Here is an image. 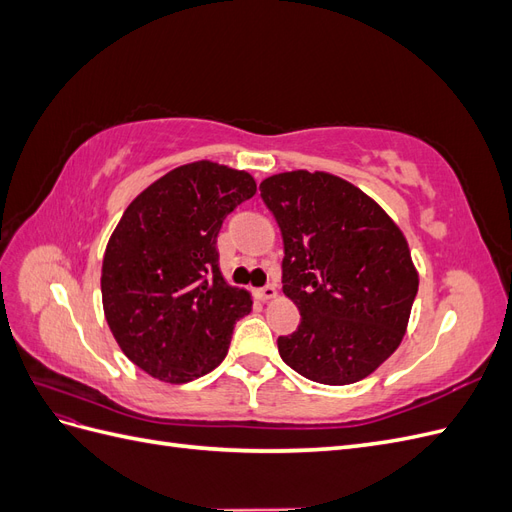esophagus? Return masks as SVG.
I'll return each mask as SVG.
<instances>
[{
	"label": "esophagus",
	"instance_id": "esophagus-1",
	"mask_svg": "<svg viewBox=\"0 0 512 512\" xmlns=\"http://www.w3.org/2000/svg\"><path fill=\"white\" fill-rule=\"evenodd\" d=\"M258 297H260L262 301H269V299H275V297H277V288H275L273 284H267V286H262V288H258Z\"/></svg>",
	"mask_w": 512,
	"mask_h": 512
}]
</instances>
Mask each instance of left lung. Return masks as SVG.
Instances as JSON below:
<instances>
[{"label": "left lung", "instance_id": "left-lung-1", "mask_svg": "<svg viewBox=\"0 0 512 512\" xmlns=\"http://www.w3.org/2000/svg\"><path fill=\"white\" fill-rule=\"evenodd\" d=\"M260 196L282 230V288L301 312L282 361L320 384L367 378L401 344L418 292L410 247L365 192L327 173L273 175Z\"/></svg>", "mask_w": 512, "mask_h": 512}]
</instances>
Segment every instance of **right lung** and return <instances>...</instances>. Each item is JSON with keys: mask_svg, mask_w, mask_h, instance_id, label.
Listing matches in <instances>:
<instances>
[{"mask_svg": "<svg viewBox=\"0 0 512 512\" xmlns=\"http://www.w3.org/2000/svg\"><path fill=\"white\" fill-rule=\"evenodd\" d=\"M256 194L245 170L192 162L138 194L106 245L102 305L128 359L183 384L218 367L250 294L226 284L218 235L226 215Z\"/></svg>", "mask_w": 512, "mask_h": 512, "instance_id": "add662e5", "label": "right lung"}]
</instances>
